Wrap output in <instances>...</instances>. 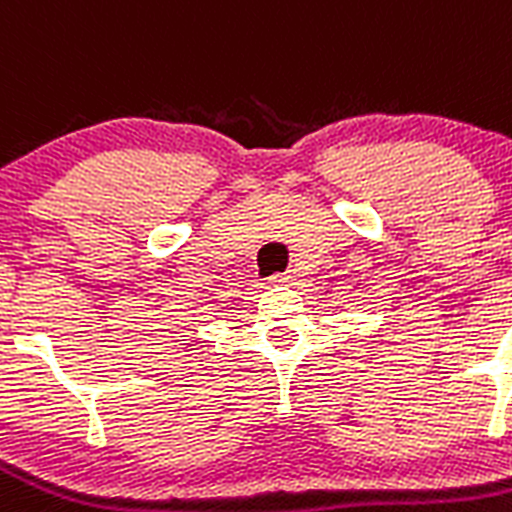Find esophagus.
Masks as SVG:
<instances>
[{
    "label": "esophagus",
    "mask_w": 512,
    "mask_h": 512,
    "mask_svg": "<svg viewBox=\"0 0 512 512\" xmlns=\"http://www.w3.org/2000/svg\"><path fill=\"white\" fill-rule=\"evenodd\" d=\"M294 281H297V276L281 274V276H274V279H271V284H279V287H292Z\"/></svg>",
    "instance_id": "obj_1"
}]
</instances>
